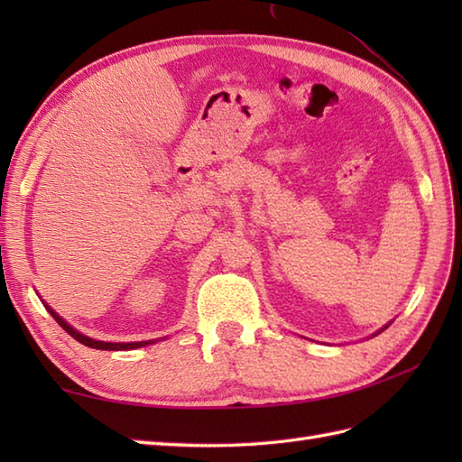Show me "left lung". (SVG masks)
I'll use <instances>...</instances> for the list:
<instances>
[{
    "label": "left lung",
    "instance_id": "obj_1",
    "mask_svg": "<svg viewBox=\"0 0 462 462\" xmlns=\"http://www.w3.org/2000/svg\"><path fill=\"white\" fill-rule=\"evenodd\" d=\"M385 328H387V326H385ZM385 328H381V329H379V331H377V333H381V331H383V329H385ZM377 333H375V336H377Z\"/></svg>",
    "mask_w": 462,
    "mask_h": 462
}]
</instances>
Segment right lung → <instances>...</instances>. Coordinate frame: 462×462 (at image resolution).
<instances>
[{"label":"right lung","mask_w":462,"mask_h":462,"mask_svg":"<svg viewBox=\"0 0 462 462\" xmlns=\"http://www.w3.org/2000/svg\"><path fill=\"white\" fill-rule=\"evenodd\" d=\"M43 306L47 308V311L51 313V318L59 323V326H61L69 336L71 337H75L77 341L79 343H83V346H87V347H93V349H106V351H126V349H136V347H144V346H151V343H156L154 339H149V341H133V343H113V341H99V339H93V337H89V336H83L81 331H77L73 326H69V323L59 316V313L53 310V308H49L47 303L43 301Z\"/></svg>","instance_id":"right-lung-1"}]
</instances>
